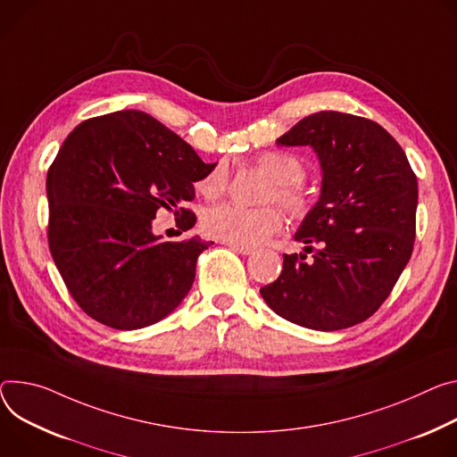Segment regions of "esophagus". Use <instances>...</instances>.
Listing matches in <instances>:
<instances>
[{
    "instance_id": "1",
    "label": "esophagus",
    "mask_w": 457,
    "mask_h": 457,
    "mask_svg": "<svg viewBox=\"0 0 457 457\" xmlns=\"http://www.w3.org/2000/svg\"><path fill=\"white\" fill-rule=\"evenodd\" d=\"M228 245L231 247V250H235L237 253H242V255L255 253V247H252V245H238V244H229V242H228Z\"/></svg>"
}]
</instances>
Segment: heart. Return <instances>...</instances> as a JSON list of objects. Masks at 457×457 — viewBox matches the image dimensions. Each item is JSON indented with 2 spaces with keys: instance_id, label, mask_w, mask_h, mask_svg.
<instances>
[{
  "instance_id": "obj_1",
  "label": "heart",
  "mask_w": 457,
  "mask_h": 457,
  "mask_svg": "<svg viewBox=\"0 0 457 457\" xmlns=\"http://www.w3.org/2000/svg\"><path fill=\"white\" fill-rule=\"evenodd\" d=\"M255 163L273 180V186L266 193V202L280 204L286 213L295 220H303L312 213L313 198L303 186L306 165L295 154L268 151L257 156ZM228 186L229 171L224 162L215 163L196 182L198 193L210 200L222 196ZM202 226L213 238L238 245H259L282 229L284 217L275 205L244 207L237 204H220L205 212Z\"/></svg>"
}]
</instances>
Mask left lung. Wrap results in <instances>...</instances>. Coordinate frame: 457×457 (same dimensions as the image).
<instances>
[{
  "instance_id": "left-lung-1",
  "label": "left lung",
  "mask_w": 457,
  "mask_h": 457,
  "mask_svg": "<svg viewBox=\"0 0 457 457\" xmlns=\"http://www.w3.org/2000/svg\"><path fill=\"white\" fill-rule=\"evenodd\" d=\"M278 145H312L322 191L295 240L319 250L284 255L266 304L304 328L355 326L388 299L416 240L418 177L403 147L378 121L320 111L303 118Z\"/></svg>"
}]
</instances>
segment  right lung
<instances>
[{"mask_svg": "<svg viewBox=\"0 0 457 457\" xmlns=\"http://www.w3.org/2000/svg\"><path fill=\"white\" fill-rule=\"evenodd\" d=\"M213 165L142 111L89 118L69 133L47 173V238L69 294L91 319L138 329L182 303L213 242H162L151 220L163 207L191 229L193 184Z\"/></svg>", "mask_w": 457, "mask_h": 457, "instance_id": "add662e5", "label": "right lung"}]
</instances>
